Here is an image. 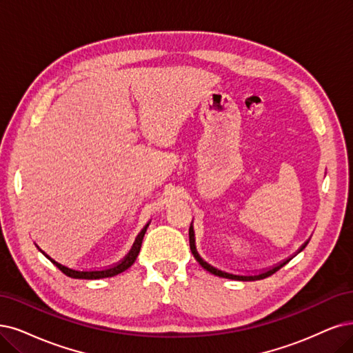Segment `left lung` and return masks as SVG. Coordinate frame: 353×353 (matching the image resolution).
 Returning a JSON list of instances; mask_svg holds the SVG:
<instances>
[{
	"mask_svg": "<svg viewBox=\"0 0 353 353\" xmlns=\"http://www.w3.org/2000/svg\"><path fill=\"white\" fill-rule=\"evenodd\" d=\"M193 223V221H192ZM189 243H190V250H192V254L194 256V259L198 260L199 262V265L203 268V269H206L208 272H211V273H214V275H216V276H221V278H227V279H234V281H259V279H265V278H268V276H270V275H273V273L275 272H278L283 265H285V262L283 263H281V265H278V266H275V268H272V269H269L268 272H263V273H259V275H254V276H243V275H232V273H228V272H224V270H219V269H216V268H214L212 265H210V263H206L205 260L199 256V253L196 252V245H194V239H193V228H192V225H190V230H189ZM307 245V243L303 245V249L304 247ZM301 249V250H303Z\"/></svg>",
	"mask_w": 353,
	"mask_h": 353,
	"instance_id": "8db88e82",
	"label": "left lung"
}]
</instances>
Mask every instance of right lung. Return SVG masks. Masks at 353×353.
Instances as JSON below:
<instances>
[{
  "instance_id": "obj_1",
  "label": "right lung",
  "mask_w": 353,
  "mask_h": 353,
  "mask_svg": "<svg viewBox=\"0 0 353 353\" xmlns=\"http://www.w3.org/2000/svg\"><path fill=\"white\" fill-rule=\"evenodd\" d=\"M150 223L142 228V231L138 234V237L135 239V243L132 245V249H130V252L123 257V260H121L119 263L112 266V268H108V269H103V270H75V269H71V268H67L63 266L58 262H55L54 259H50L45 252H42L52 263H54L61 272H63L65 275L70 276V278H75V279H103V278H112V276H116L119 275V273L125 272L126 269H129L130 266H132L135 263V260L138 257V253L141 250V244H142V239L143 236H145V231L148 228Z\"/></svg>"
}]
</instances>
